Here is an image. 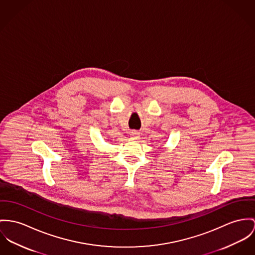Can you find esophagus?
<instances>
[{
  "label": "esophagus",
  "mask_w": 255,
  "mask_h": 255,
  "mask_svg": "<svg viewBox=\"0 0 255 255\" xmlns=\"http://www.w3.org/2000/svg\"><path fill=\"white\" fill-rule=\"evenodd\" d=\"M130 136H131L132 138H134V139H137L139 137V133L137 131H132L130 133Z\"/></svg>",
  "instance_id": "34e87169"
}]
</instances>
